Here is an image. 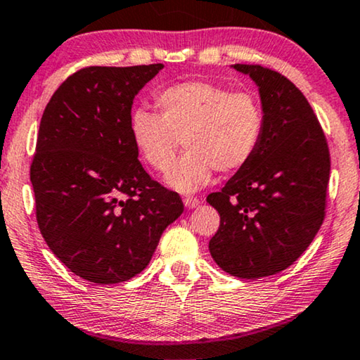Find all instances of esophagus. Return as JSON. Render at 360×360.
<instances>
[{
	"label": "esophagus",
	"instance_id": "obj_1",
	"mask_svg": "<svg viewBox=\"0 0 360 360\" xmlns=\"http://www.w3.org/2000/svg\"><path fill=\"white\" fill-rule=\"evenodd\" d=\"M184 205H186V208L192 210V208H197L198 205H200V200H198L197 197H184Z\"/></svg>",
	"mask_w": 360,
	"mask_h": 360
}]
</instances>
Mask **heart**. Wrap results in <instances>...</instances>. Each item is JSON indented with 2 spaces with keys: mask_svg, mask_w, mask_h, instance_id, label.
<instances>
[{
  "mask_svg": "<svg viewBox=\"0 0 360 360\" xmlns=\"http://www.w3.org/2000/svg\"><path fill=\"white\" fill-rule=\"evenodd\" d=\"M157 115L139 108L129 120V133L142 162L165 173L182 141L186 153L168 173L179 192H195L213 171L236 174L255 158L264 134V110L248 91L192 79L171 84L153 96Z\"/></svg>",
  "mask_w": 360,
  "mask_h": 360,
  "instance_id": "b5f03b06",
  "label": "heart"
}]
</instances>
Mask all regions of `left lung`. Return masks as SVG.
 Instances as JSON below:
<instances>
[{"label":"left lung","instance_id":"8db88e82","mask_svg":"<svg viewBox=\"0 0 360 360\" xmlns=\"http://www.w3.org/2000/svg\"><path fill=\"white\" fill-rule=\"evenodd\" d=\"M233 68L258 84L266 124L252 162L207 197L221 216L208 248L222 271L252 281L292 266L321 229L330 150L309 102L287 77L258 64Z\"/></svg>","mask_w":360,"mask_h":360}]
</instances>
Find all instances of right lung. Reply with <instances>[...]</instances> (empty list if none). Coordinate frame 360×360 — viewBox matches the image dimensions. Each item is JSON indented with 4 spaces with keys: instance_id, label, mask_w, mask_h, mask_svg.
Segmentation results:
<instances>
[{
    "instance_id": "add662e5",
    "label": "right lung",
    "mask_w": 360,
    "mask_h": 360,
    "mask_svg": "<svg viewBox=\"0 0 360 360\" xmlns=\"http://www.w3.org/2000/svg\"><path fill=\"white\" fill-rule=\"evenodd\" d=\"M162 68L84 67L43 112L30 165L38 227L57 258L88 282L138 276L184 211L179 193L142 168L129 133L134 96Z\"/></svg>"
}]
</instances>
